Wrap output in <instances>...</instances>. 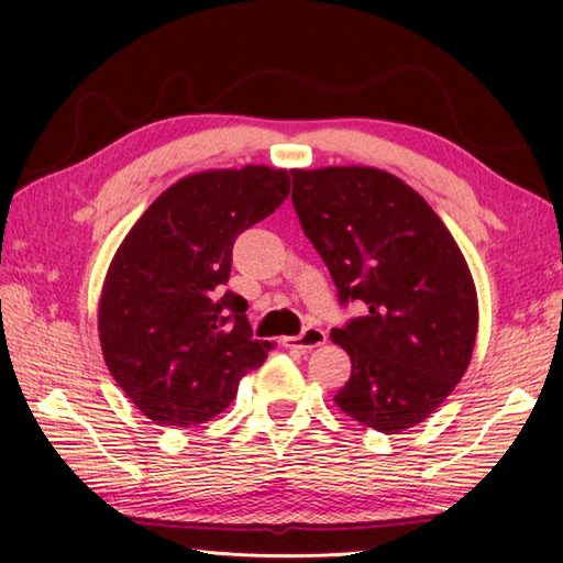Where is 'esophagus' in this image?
<instances>
[{
  "mask_svg": "<svg viewBox=\"0 0 563 563\" xmlns=\"http://www.w3.org/2000/svg\"><path fill=\"white\" fill-rule=\"evenodd\" d=\"M324 343H327V331L319 327H307L300 336L283 339V345H288V349H300V351H312Z\"/></svg>",
  "mask_w": 563,
  "mask_h": 563,
  "instance_id": "1",
  "label": "esophagus"
}]
</instances>
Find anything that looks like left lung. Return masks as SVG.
Returning <instances> with one entry per match:
<instances>
[{
  "label": "left lung",
  "mask_w": 563,
  "mask_h": 563,
  "mask_svg": "<svg viewBox=\"0 0 563 563\" xmlns=\"http://www.w3.org/2000/svg\"><path fill=\"white\" fill-rule=\"evenodd\" d=\"M292 206L341 305L367 307L331 331L353 367L333 401L389 435L426 421L470 367L479 329L457 242L411 186L373 166L292 169Z\"/></svg>",
  "instance_id": "left-lung-1"
}]
</instances>
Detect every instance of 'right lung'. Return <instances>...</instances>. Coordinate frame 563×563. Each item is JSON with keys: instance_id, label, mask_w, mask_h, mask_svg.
Returning <instances> with one entry per match:
<instances>
[{"instance_id": "1", "label": "right lung", "mask_w": 563, "mask_h": 563, "mask_svg": "<svg viewBox=\"0 0 563 563\" xmlns=\"http://www.w3.org/2000/svg\"><path fill=\"white\" fill-rule=\"evenodd\" d=\"M290 194L285 169L246 164L169 186L133 224L99 300L103 361L159 426L206 423L273 349L251 336L246 300L222 290L234 239Z\"/></svg>"}]
</instances>
